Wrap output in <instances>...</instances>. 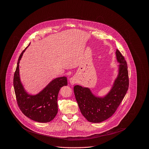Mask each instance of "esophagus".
Returning <instances> with one entry per match:
<instances>
[{
  "mask_svg": "<svg viewBox=\"0 0 149 149\" xmlns=\"http://www.w3.org/2000/svg\"><path fill=\"white\" fill-rule=\"evenodd\" d=\"M69 81H70V82L71 85H72V86H73L74 84H76L78 82V79H77V77H76L75 76H73L72 77L70 78Z\"/></svg>",
  "mask_w": 149,
  "mask_h": 149,
  "instance_id": "1",
  "label": "esophagus"
}]
</instances>
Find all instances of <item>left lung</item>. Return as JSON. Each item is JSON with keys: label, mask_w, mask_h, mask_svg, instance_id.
Returning a JSON list of instances; mask_svg holds the SVG:
<instances>
[{"label": "left lung", "mask_w": 149, "mask_h": 149, "mask_svg": "<svg viewBox=\"0 0 149 149\" xmlns=\"http://www.w3.org/2000/svg\"><path fill=\"white\" fill-rule=\"evenodd\" d=\"M118 65V74L111 90L103 97L94 95L87 87L75 86L74 92L79 110L83 116L88 121L101 123L111 117L128 90L129 79L127 65L124 57L116 50Z\"/></svg>", "instance_id": "left-lung-1"}]
</instances>
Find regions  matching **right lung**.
I'll list each match as a JSON object with an SVG mask.
<instances>
[{"instance_id": "right-lung-1", "label": "right lung", "mask_w": 149, "mask_h": 149, "mask_svg": "<svg viewBox=\"0 0 149 149\" xmlns=\"http://www.w3.org/2000/svg\"><path fill=\"white\" fill-rule=\"evenodd\" d=\"M27 47L20 54L13 77V87L17 105L22 113L30 119L39 122L52 121L58 113L57 99L61 87L67 86L66 77H58L50 82L46 87L36 95L25 90L19 77V62Z\"/></svg>"}]
</instances>
